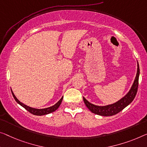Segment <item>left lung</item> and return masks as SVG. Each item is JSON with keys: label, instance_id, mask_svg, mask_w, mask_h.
<instances>
[{"label": "left lung", "instance_id": "obj_1", "mask_svg": "<svg viewBox=\"0 0 147 147\" xmlns=\"http://www.w3.org/2000/svg\"><path fill=\"white\" fill-rule=\"evenodd\" d=\"M139 73L140 70L139 63H138L137 75L134 80V82H133L132 85V87H131L129 92L118 102L113 104L108 105V106H98L90 103L83 97V100H84L85 105L92 112L95 113V114L102 116H111L117 114V113L123 110L125 107L127 106L129 104H131L133 102V100H134L135 96L137 94L138 86H139Z\"/></svg>", "mask_w": 147, "mask_h": 147}]
</instances>
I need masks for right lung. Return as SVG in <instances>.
Listing matches in <instances>:
<instances>
[{
  "instance_id": "obj_1",
  "label": "right lung",
  "mask_w": 147,
  "mask_h": 147,
  "mask_svg": "<svg viewBox=\"0 0 147 147\" xmlns=\"http://www.w3.org/2000/svg\"><path fill=\"white\" fill-rule=\"evenodd\" d=\"M12 94L13 97H14V98L15 99V100H16L17 103H18L20 106H22L23 108H24L26 110L29 111V112H30L34 115H43L48 114V113H50L51 112H53V111H55L56 109H57L60 106L61 102H62L63 98V97L61 98L59 101L57 103H56L54 106L49 107V108H44V109H36V108H31V107L26 106V105L24 104L23 103L20 102L19 100L17 99L16 96H15L14 93L12 92Z\"/></svg>"
}]
</instances>
